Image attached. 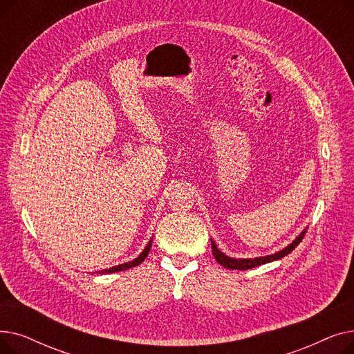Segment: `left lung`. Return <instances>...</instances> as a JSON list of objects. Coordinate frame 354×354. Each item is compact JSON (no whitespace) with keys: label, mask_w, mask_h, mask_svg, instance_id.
I'll return each instance as SVG.
<instances>
[{"label":"left lung","mask_w":354,"mask_h":354,"mask_svg":"<svg viewBox=\"0 0 354 354\" xmlns=\"http://www.w3.org/2000/svg\"><path fill=\"white\" fill-rule=\"evenodd\" d=\"M306 235V231L301 232L299 236H297L292 244H290L288 247H286L283 251H278L277 254H272V255H268V257H261V258H254V259H235V258H230L227 257L225 254H222L215 243H212V254L215 257L216 261L222 266L225 267L228 270H250V268H254V267H258L261 264H267V263H271V261H277V259H280L286 255H288L297 245H299L301 243V239L304 238Z\"/></svg>","instance_id":"8db88e82"}]
</instances>
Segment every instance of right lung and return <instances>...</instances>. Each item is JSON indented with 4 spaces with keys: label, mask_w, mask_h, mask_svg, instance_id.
<instances>
[{
    "label": "right lung",
    "mask_w": 354,
    "mask_h": 354,
    "mask_svg": "<svg viewBox=\"0 0 354 354\" xmlns=\"http://www.w3.org/2000/svg\"><path fill=\"white\" fill-rule=\"evenodd\" d=\"M151 247H152V239H151V243H149L147 245H146V248L143 250V252L136 258V259H133L132 263H124V264H120V266H116V267H113V268H109V270H104V271H102V274H110V272H118V271H124V270H129V268H132V267H136V266H139V264H142L143 261H145V258L147 257V254H149V251H151ZM100 272V271H99Z\"/></svg>",
    "instance_id": "1"
}]
</instances>
